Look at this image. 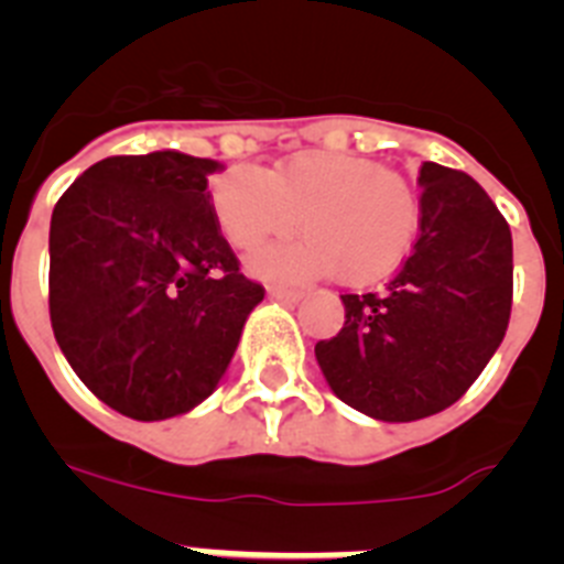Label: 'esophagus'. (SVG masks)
Listing matches in <instances>:
<instances>
[{"label":"esophagus","mask_w":564,"mask_h":564,"mask_svg":"<svg viewBox=\"0 0 564 564\" xmlns=\"http://www.w3.org/2000/svg\"><path fill=\"white\" fill-rule=\"evenodd\" d=\"M268 296L276 299V302H291V305H296V302H302L305 293L291 291V288H268Z\"/></svg>","instance_id":"obj_1"}]
</instances>
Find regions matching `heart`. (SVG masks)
Instances as JSON below:
<instances>
[{"label":"heart","mask_w":564,"mask_h":564,"mask_svg":"<svg viewBox=\"0 0 564 564\" xmlns=\"http://www.w3.org/2000/svg\"><path fill=\"white\" fill-rule=\"evenodd\" d=\"M212 206L234 248H257L296 223L305 231L248 257L265 279L336 273L344 285H370L401 265L421 228V200L403 174L341 152H299L265 174L231 169L212 183Z\"/></svg>","instance_id":"obj_1"}]
</instances>
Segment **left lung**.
Returning <instances> with one entry per match:
<instances>
[{
    "label": "left lung",
    "mask_w": 564,
    "mask_h": 564,
    "mask_svg": "<svg viewBox=\"0 0 564 564\" xmlns=\"http://www.w3.org/2000/svg\"><path fill=\"white\" fill-rule=\"evenodd\" d=\"M421 234L378 293H344V327L316 361L347 406L406 423L443 412L506 336L514 293L511 228L480 183L421 166Z\"/></svg>",
    "instance_id": "8db88e82"
}]
</instances>
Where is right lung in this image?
Returning <instances> with one entry per match:
<instances>
[{"mask_svg":"<svg viewBox=\"0 0 564 564\" xmlns=\"http://www.w3.org/2000/svg\"><path fill=\"white\" fill-rule=\"evenodd\" d=\"M192 154H115L78 177L50 220V322L87 390L134 421L206 401L262 285L239 273Z\"/></svg>","mask_w":564,"mask_h":564,"instance_id":"right-lung-1","label":"right lung"}]
</instances>
